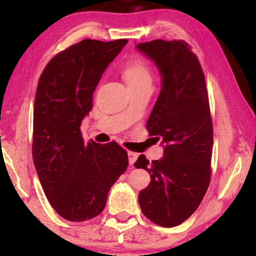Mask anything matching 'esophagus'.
<instances>
[{"label":"esophagus","instance_id":"34e87169","mask_svg":"<svg viewBox=\"0 0 256 256\" xmlns=\"http://www.w3.org/2000/svg\"><path fill=\"white\" fill-rule=\"evenodd\" d=\"M138 155L136 152H128V160H129V164H130V166H134L136 160H138Z\"/></svg>","mask_w":256,"mask_h":256}]
</instances>
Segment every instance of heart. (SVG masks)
Instances as JSON below:
<instances>
[{
	"instance_id": "obj_1",
	"label": "heart",
	"mask_w": 256,
	"mask_h": 256,
	"mask_svg": "<svg viewBox=\"0 0 256 256\" xmlns=\"http://www.w3.org/2000/svg\"><path fill=\"white\" fill-rule=\"evenodd\" d=\"M122 74L129 88L152 84V73L148 65L140 58H132L126 62L122 68Z\"/></svg>"
}]
</instances>
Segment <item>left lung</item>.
<instances>
[{
	"mask_svg": "<svg viewBox=\"0 0 256 256\" xmlns=\"http://www.w3.org/2000/svg\"><path fill=\"white\" fill-rule=\"evenodd\" d=\"M136 48L155 62L160 76L146 129L164 150L160 160L149 163L141 155L134 164L152 178L140 191L138 204L156 225L174 227L198 208L211 180L213 128L205 76L185 42L155 40Z\"/></svg>",
	"mask_w": 256,
	"mask_h": 256,
	"instance_id": "1",
	"label": "left lung"
}]
</instances>
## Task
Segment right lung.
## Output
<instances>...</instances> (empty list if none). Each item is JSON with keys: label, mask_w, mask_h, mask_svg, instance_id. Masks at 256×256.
<instances>
[{"label": "right lung", "mask_w": 256, "mask_h": 256, "mask_svg": "<svg viewBox=\"0 0 256 256\" xmlns=\"http://www.w3.org/2000/svg\"><path fill=\"white\" fill-rule=\"evenodd\" d=\"M127 42H79L52 58L38 82L34 168L51 206L70 222L100 214L112 185L128 166L127 152L118 143H85L80 130L104 70Z\"/></svg>", "instance_id": "right-lung-1"}]
</instances>
